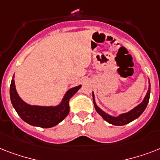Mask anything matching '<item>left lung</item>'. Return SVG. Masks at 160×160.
Instances as JSON below:
<instances>
[{"label": "left lung", "instance_id": "left-lung-1", "mask_svg": "<svg viewBox=\"0 0 160 160\" xmlns=\"http://www.w3.org/2000/svg\"><path fill=\"white\" fill-rule=\"evenodd\" d=\"M149 95H150V85H149V90L147 91V94L145 95V97H144V100L139 105H137L136 107H134V109H131L130 111L119 114V116L117 117L109 115V114L105 113V111H103L102 109H100L97 106L96 103H95L94 93H93V101H94V105H95V110L97 111L98 114L102 116V118L105 119V121H107L109 124H114V125L121 126V125L129 124V123H130V122L134 120V119H136L138 117H139V115L144 111V109H146L147 105H148L149 100Z\"/></svg>", "mask_w": 160, "mask_h": 160}]
</instances>
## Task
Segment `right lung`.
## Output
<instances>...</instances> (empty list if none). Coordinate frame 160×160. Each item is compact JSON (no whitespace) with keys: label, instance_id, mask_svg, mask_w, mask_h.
<instances>
[{"label":"right lung","instance_id":"obj_1","mask_svg":"<svg viewBox=\"0 0 160 160\" xmlns=\"http://www.w3.org/2000/svg\"><path fill=\"white\" fill-rule=\"evenodd\" d=\"M81 85L71 88L65 93L62 101L56 106H39L26 104L21 100L16 90L15 80H11L10 96L13 107L19 116L27 124L41 128H51L61 122L70 112V99L80 90Z\"/></svg>","mask_w":160,"mask_h":160}]
</instances>
